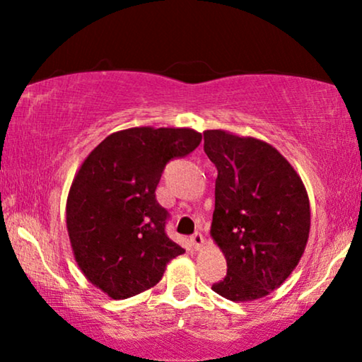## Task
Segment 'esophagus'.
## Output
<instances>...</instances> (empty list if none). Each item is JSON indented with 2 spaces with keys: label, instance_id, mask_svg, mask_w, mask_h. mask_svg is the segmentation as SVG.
<instances>
[{
  "label": "esophagus",
  "instance_id": "34e87169",
  "mask_svg": "<svg viewBox=\"0 0 362 362\" xmlns=\"http://www.w3.org/2000/svg\"><path fill=\"white\" fill-rule=\"evenodd\" d=\"M191 244H192V247H194L196 250H199L201 247H202V244H204V237H202V234H199V232H196V234L191 237Z\"/></svg>",
  "mask_w": 362,
  "mask_h": 362
}]
</instances>
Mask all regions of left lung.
Returning a JSON list of instances; mask_svg holds the SVG:
<instances>
[{
  "mask_svg": "<svg viewBox=\"0 0 362 362\" xmlns=\"http://www.w3.org/2000/svg\"><path fill=\"white\" fill-rule=\"evenodd\" d=\"M217 168L211 235L227 262L212 290L230 301L264 298L288 279L310 234V201L293 166L269 143L204 132Z\"/></svg>",
  "mask_w": 362,
  "mask_h": 362,
  "instance_id": "left-lung-1",
  "label": "left lung"
}]
</instances>
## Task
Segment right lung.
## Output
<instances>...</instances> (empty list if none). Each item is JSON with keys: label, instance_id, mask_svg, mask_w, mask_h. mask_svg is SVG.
Returning a JSON list of instances; mask_svg holds the SVG:
<instances>
[{"label": "right lung", "instance_id": "add662e5", "mask_svg": "<svg viewBox=\"0 0 362 362\" xmlns=\"http://www.w3.org/2000/svg\"><path fill=\"white\" fill-rule=\"evenodd\" d=\"M192 128L135 127L108 135L82 163L67 196L74 257L87 280L113 300L155 286L185 249L166 235L156 201L166 163L194 151Z\"/></svg>", "mask_w": 362, "mask_h": 362}]
</instances>
